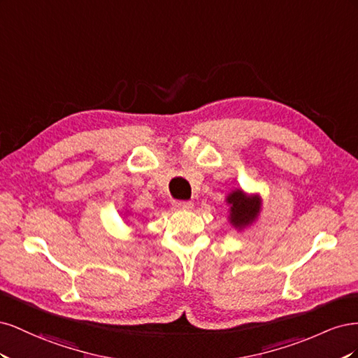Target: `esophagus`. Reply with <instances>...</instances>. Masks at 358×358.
<instances>
[{
	"mask_svg": "<svg viewBox=\"0 0 358 358\" xmlns=\"http://www.w3.org/2000/svg\"><path fill=\"white\" fill-rule=\"evenodd\" d=\"M173 208L176 210H191L194 208L192 201H175L173 203Z\"/></svg>",
	"mask_w": 358,
	"mask_h": 358,
	"instance_id": "esophagus-1",
	"label": "esophagus"
}]
</instances>
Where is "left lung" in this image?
<instances>
[{
    "label": "left lung",
    "instance_id": "1",
    "mask_svg": "<svg viewBox=\"0 0 358 358\" xmlns=\"http://www.w3.org/2000/svg\"><path fill=\"white\" fill-rule=\"evenodd\" d=\"M225 201L230 206V224L237 230L251 225L258 218L259 210H262V199H259V196H255V194L248 196L242 189L231 191L227 196Z\"/></svg>",
    "mask_w": 358,
    "mask_h": 358
}]
</instances>
